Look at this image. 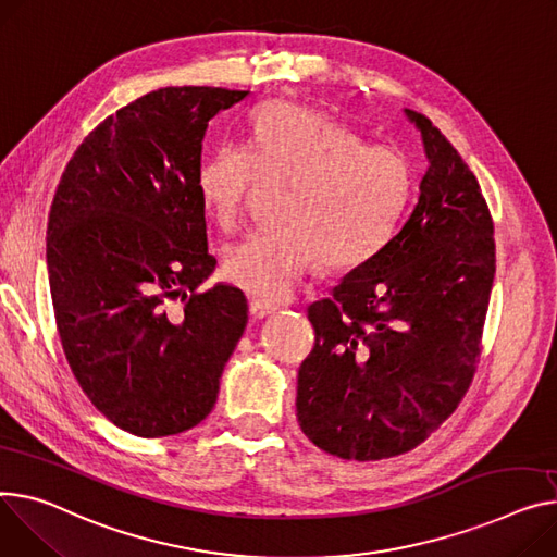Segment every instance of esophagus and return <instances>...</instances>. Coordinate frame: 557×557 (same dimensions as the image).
I'll return each mask as SVG.
<instances>
[{
    "mask_svg": "<svg viewBox=\"0 0 557 557\" xmlns=\"http://www.w3.org/2000/svg\"><path fill=\"white\" fill-rule=\"evenodd\" d=\"M248 311H250V318H252V320H262V318L271 315L275 309L269 307V305H264V302H259V300H250Z\"/></svg>",
    "mask_w": 557,
    "mask_h": 557,
    "instance_id": "1",
    "label": "esophagus"
}]
</instances>
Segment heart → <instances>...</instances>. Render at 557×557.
<instances>
[{"label": "heart", "mask_w": 557, "mask_h": 557, "mask_svg": "<svg viewBox=\"0 0 557 557\" xmlns=\"http://www.w3.org/2000/svg\"><path fill=\"white\" fill-rule=\"evenodd\" d=\"M259 176L288 178L277 216L224 252V275L264 302L288 300L320 262L347 271L394 235L412 195V165L392 145L290 102L259 107L248 145L219 143L197 170V193L221 228H235Z\"/></svg>", "instance_id": "b5f03b06"}]
</instances>
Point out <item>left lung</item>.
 <instances>
[{
    "label": "left lung",
    "instance_id": "1",
    "mask_svg": "<svg viewBox=\"0 0 557 557\" xmlns=\"http://www.w3.org/2000/svg\"><path fill=\"white\" fill-rule=\"evenodd\" d=\"M428 172L400 231L313 302L315 347L298 372V423L329 455L379 461L423 443L463 398L479 356L495 239L459 152L425 116Z\"/></svg>",
    "mask_w": 557,
    "mask_h": 557
}]
</instances>
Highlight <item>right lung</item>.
I'll use <instances>...</instances> for the list:
<instances>
[{"label":"right lung","mask_w":557,"mask_h":557,"mask_svg":"<svg viewBox=\"0 0 557 557\" xmlns=\"http://www.w3.org/2000/svg\"><path fill=\"white\" fill-rule=\"evenodd\" d=\"M248 91L163 87L102 121L66 163L47 226L64 356L121 430L201 423L248 324L246 295L212 275L197 193L208 121Z\"/></svg>","instance_id":"obj_1"}]
</instances>
